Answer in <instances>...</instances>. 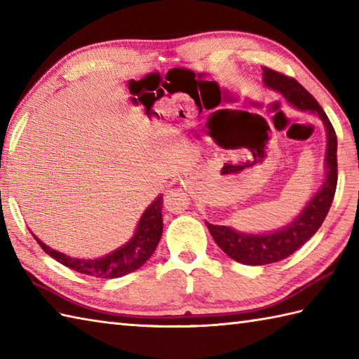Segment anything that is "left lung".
<instances>
[{
  "instance_id": "8db88e82",
  "label": "left lung",
  "mask_w": 359,
  "mask_h": 359,
  "mask_svg": "<svg viewBox=\"0 0 359 359\" xmlns=\"http://www.w3.org/2000/svg\"><path fill=\"white\" fill-rule=\"evenodd\" d=\"M262 81L265 88L276 90L285 98V102L301 112L311 114L323 121L327 135L325 147V175L323 185L310 197L306 207L301 210L292 222L273 231L262 233H245L233 226L212 225L207 222L212 239L226 256L234 259L236 262L243 265H266L279 262L282 259L293 255L297 248L313 238V234L323 225L329 212L338 182V163L337 149L338 140L329 117L325 116L321 106L315 100L313 95L307 93L299 83L288 79L269 67H262Z\"/></svg>"
}]
</instances>
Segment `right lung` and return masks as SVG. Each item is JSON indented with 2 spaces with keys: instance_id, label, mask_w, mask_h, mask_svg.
Instances as JSON below:
<instances>
[{
  "instance_id": "obj_1",
  "label": "right lung",
  "mask_w": 359,
  "mask_h": 359,
  "mask_svg": "<svg viewBox=\"0 0 359 359\" xmlns=\"http://www.w3.org/2000/svg\"><path fill=\"white\" fill-rule=\"evenodd\" d=\"M163 197L158 196L149 207L143 211L139 222L134 230V234L123 245L112 250L111 253L104 256H98L94 259H80L71 257L62 251L53 250L46 245L32 233L35 241L40 243L41 248L57 262L63 264L67 269L79 271L88 276L112 279L121 278L125 274L139 270L143 264H147L148 259L154 253L157 243L162 238L163 231V219H162V207Z\"/></svg>"
}]
</instances>
